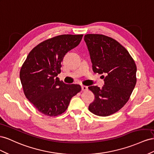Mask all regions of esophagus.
Listing matches in <instances>:
<instances>
[{
    "instance_id": "obj_1",
    "label": "esophagus",
    "mask_w": 154,
    "mask_h": 154,
    "mask_svg": "<svg viewBox=\"0 0 154 154\" xmlns=\"http://www.w3.org/2000/svg\"><path fill=\"white\" fill-rule=\"evenodd\" d=\"M81 88H82V91H87L88 90V87L86 86H84V85H82L81 86Z\"/></svg>"
}]
</instances>
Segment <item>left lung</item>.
I'll return each instance as SVG.
<instances>
[{"label": "left lung", "instance_id": "8db88e82", "mask_svg": "<svg viewBox=\"0 0 154 154\" xmlns=\"http://www.w3.org/2000/svg\"><path fill=\"white\" fill-rule=\"evenodd\" d=\"M85 41L94 72L106 75L102 88L88 87L95 95L88 109L96 116H109L120 110L129 100L137 82V67L128 50L114 38L87 34Z\"/></svg>", "mask_w": 154, "mask_h": 154}]
</instances>
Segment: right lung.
I'll list each match as a JSON object with an SVG mask.
<instances>
[{"label":"right lung","instance_id":"add662e5","mask_svg":"<svg viewBox=\"0 0 154 154\" xmlns=\"http://www.w3.org/2000/svg\"><path fill=\"white\" fill-rule=\"evenodd\" d=\"M83 35H60L39 43L29 53L20 70L24 94L38 112L50 117L66 110L70 100L81 91L80 85H66L60 73L64 55L77 46Z\"/></svg>","mask_w":154,"mask_h":154}]
</instances>
